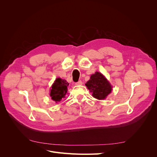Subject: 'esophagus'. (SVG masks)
I'll return each instance as SVG.
<instances>
[{
  "label": "esophagus",
  "mask_w": 157,
  "mask_h": 157,
  "mask_svg": "<svg viewBox=\"0 0 157 157\" xmlns=\"http://www.w3.org/2000/svg\"><path fill=\"white\" fill-rule=\"evenodd\" d=\"M75 84H76V85H82V82L81 80H79V81H78L77 82H76Z\"/></svg>",
  "instance_id": "1"
}]
</instances>
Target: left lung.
<instances>
[{"mask_svg":"<svg viewBox=\"0 0 157 157\" xmlns=\"http://www.w3.org/2000/svg\"><path fill=\"white\" fill-rule=\"evenodd\" d=\"M86 86L92 92V96L98 99H105L112 90L111 84L106 78L99 72H96L91 75Z\"/></svg>","mask_w":157,"mask_h":157,"instance_id":"left-lung-1","label":"left lung"}]
</instances>
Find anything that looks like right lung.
I'll return each mask as SVG.
<instances>
[{"label": "right lung", "instance_id": "obj_1", "mask_svg": "<svg viewBox=\"0 0 157 157\" xmlns=\"http://www.w3.org/2000/svg\"><path fill=\"white\" fill-rule=\"evenodd\" d=\"M69 83L65 80L60 78H56L54 84H52V89L50 90V96L52 99L57 101H61V99L65 97L67 92V86Z\"/></svg>", "mask_w": 157, "mask_h": 157}]
</instances>
